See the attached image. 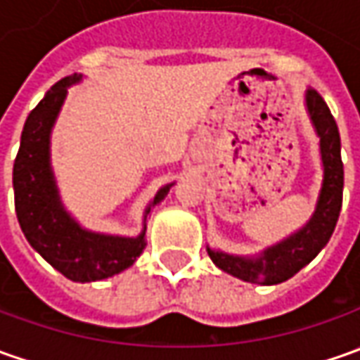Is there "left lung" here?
<instances>
[{
    "label": "left lung",
    "instance_id": "left-lung-1",
    "mask_svg": "<svg viewBox=\"0 0 360 360\" xmlns=\"http://www.w3.org/2000/svg\"><path fill=\"white\" fill-rule=\"evenodd\" d=\"M307 109L321 137V157L325 167L323 187H321L315 213L299 233H295L275 247H269L266 251H263V255L255 259H243V257H233V255L207 249L211 261L221 271L229 273L237 279L255 285H277L291 279L292 275H297L304 265H309L315 259L337 227V221L341 215L342 183H345L341 135L330 109L315 89L307 91Z\"/></svg>",
    "mask_w": 360,
    "mask_h": 360
}]
</instances>
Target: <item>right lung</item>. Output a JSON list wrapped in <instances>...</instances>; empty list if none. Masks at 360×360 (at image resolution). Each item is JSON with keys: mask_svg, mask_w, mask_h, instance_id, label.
Returning a JSON list of instances; mask_svg holds the SVG:
<instances>
[{"mask_svg": "<svg viewBox=\"0 0 360 360\" xmlns=\"http://www.w3.org/2000/svg\"><path fill=\"white\" fill-rule=\"evenodd\" d=\"M75 81L79 75L57 81L25 119L13 163V193L19 227L33 249L68 279L89 283L113 277L133 265L145 247V229L139 237L89 233L61 207L49 167V133L68 85ZM169 189L171 185L159 189L149 209L161 203Z\"/></svg>", "mask_w": 360, "mask_h": 360, "instance_id": "add662e5", "label": "right lung"}]
</instances>
